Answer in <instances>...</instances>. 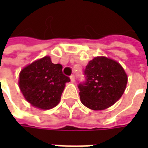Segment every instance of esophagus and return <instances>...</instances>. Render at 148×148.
Instances as JSON below:
<instances>
[{
    "label": "esophagus",
    "instance_id": "obj_1",
    "mask_svg": "<svg viewBox=\"0 0 148 148\" xmlns=\"http://www.w3.org/2000/svg\"><path fill=\"white\" fill-rule=\"evenodd\" d=\"M70 79H71V82H75V76L74 75H71L70 77Z\"/></svg>",
    "mask_w": 148,
    "mask_h": 148
}]
</instances>
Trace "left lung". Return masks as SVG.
<instances>
[{
    "mask_svg": "<svg viewBox=\"0 0 148 148\" xmlns=\"http://www.w3.org/2000/svg\"><path fill=\"white\" fill-rule=\"evenodd\" d=\"M86 81L78 85L83 105L93 110H103L114 105L123 94L128 77L114 60L96 57L84 71Z\"/></svg>",
    "mask_w": 148,
    "mask_h": 148,
    "instance_id": "8db88e82",
    "label": "left lung"
}]
</instances>
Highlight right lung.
<instances>
[{"instance_id":"obj_1","label":"right lung","mask_w":148,"mask_h":148,"mask_svg":"<svg viewBox=\"0 0 148 148\" xmlns=\"http://www.w3.org/2000/svg\"><path fill=\"white\" fill-rule=\"evenodd\" d=\"M70 78L62 73V66L44 57L26 66L20 73L19 86L25 99L40 110L58 105L65 84Z\"/></svg>"}]
</instances>
